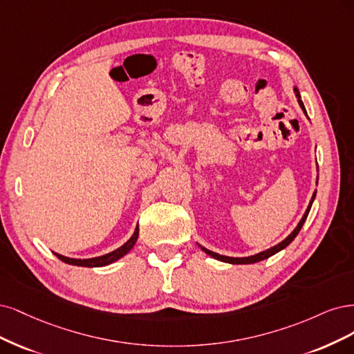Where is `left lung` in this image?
Masks as SVG:
<instances>
[{"instance_id":"1","label":"left lung","mask_w":354,"mask_h":354,"mask_svg":"<svg viewBox=\"0 0 354 354\" xmlns=\"http://www.w3.org/2000/svg\"><path fill=\"white\" fill-rule=\"evenodd\" d=\"M294 93H295V97H297V101H299V104H300L301 110L304 111V115L307 116V113H306V109H304V104H303V101H301V97H300V93H299L297 86H294ZM316 184H317V182H316ZM315 197H316V191L313 192V196H312V200H310V203H309V206H307V209H306V212H304V214H303V218H301V221L299 222V225L295 226V230H294L287 238H285L283 241H281L279 244H277V245H273V247L265 250V252L257 253V254H254V256H248V257H230V256H222V254H218V253H214V252H210V250L204 248V247H201V245H198V247H200L206 254L212 256V257L216 259V260L225 261V263H231V265H250V263H257V261L265 260V259H268V257H270V256H273V254H277L278 252H281V250H283L285 247L291 244L292 239H294L295 236H297V234L300 232L303 223L306 222L307 214H309V212H310V207H312V203H313Z\"/></svg>"}]
</instances>
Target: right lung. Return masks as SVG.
<instances>
[{
    "label": "right lung",
    "mask_w": 354,
    "mask_h": 354,
    "mask_svg": "<svg viewBox=\"0 0 354 354\" xmlns=\"http://www.w3.org/2000/svg\"><path fill=\"white\" fill-rule=\"evenodd\" d=\"M138 235H140V227L138 225H136L135 231L132 234V236L128 239L127 243H124L123 245H120L119 248H116L115 252L111 253H107L104 256H98V257H93V259H71V257H66V256H62L59 253H54L57 257H59L62 261H64V263L67 265H73V266H84V268H101V266H107L110 263H113V261L119 260L120 257H123L124 254H128L132 247L135 245L136 239H138Z\"/></svg>",
    "instance_id": "1"
}]
</instances>
